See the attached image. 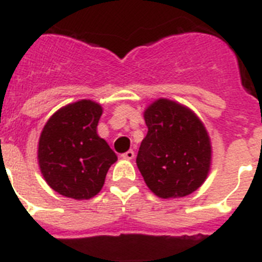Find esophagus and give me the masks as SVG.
Masks as SVG:
<instances>
[{
	"label": "esophagus",
	"mask_w": 262,
	"mask_h": 262,
	"mask_svg": "<svg viewBox=\"0 0 262 262\" xmlns=\"http://www.w3.org/2000/svg\"><path fill=\"white\" fill-rule=\"evenodd\" d=\"M121 157L124 159H133L134 158V151H133V150H128L126 153L121 154Z\"/></svg>",
	"instance_id": "esophagus-1"
}]
</instances>
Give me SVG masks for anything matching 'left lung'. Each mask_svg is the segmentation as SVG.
I'll return each instance as SVG.
<instances>
[{
    "instance_id": "8db88e82",
    "label": "left lung",
    "mask_w": 262,
    "mask_h": 262,
    "mask_svg": "<svg viewBox=\"0 0 262 262\" xmlns=\"http://www.w3.org/2000/svg\"><path fill=\"white\" fill-rule=\"evenodd\" d=\"M146 137L137 154L147 187L163 199L187 196L206 181L211 141L203 122L187 106L158 99L144 112Z\"/></svg>"
}]
</instances>
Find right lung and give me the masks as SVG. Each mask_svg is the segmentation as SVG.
I'll use <instances>...</instances> for the list:
<instances>
[{
    "instance_id": "add662e5",
    "label": "right lung",
    "mask_w": 262,
    "mask_h": 262,
    "mask_svg": "<svg viewBox=\"0 0 262 262\" xmlns=\"http://www.w3.org/2000/svg\"><path fill=\"white\" fill-rule=\"evenodd\" d=\"M101 105L79 100L56 111L39 137L38 162L47 185L63 196L91 199L100 192L117 156L99 137Z\"/></svg>"
}]
</instances>
